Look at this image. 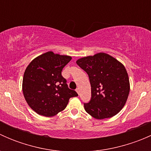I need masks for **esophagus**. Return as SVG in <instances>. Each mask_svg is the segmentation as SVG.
<instances>
[{"label": "esophagus", "instance_id": "esophagus-1", "mask_svg": "<svg viewBox=\"0 0 151 151\" xmlns=\"http://www.w3.org/2000/svg\"><path fill=\"white\" fill-rule=\"evenodd\" d=\"M76 91H77V93L80 94V89H79V88H77V89H76Z\"/></svg>", "mask_w": 151, "mask_h": 151}]
</instances>
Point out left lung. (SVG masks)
Instances as JSON below:
<instances>
[{
    "instance_id": "8db88e82",
    "label": "left lung",
    "mask_w": 151,
    "mask_h": 151,
    "mask_svg": "<svg viewBox=\"0 0 151 151\" xmlns=\"http://www.w3.org/2000/svg\"><path fill=\"white\" fill-rule=\"evenodd\" d=\"M77 64L88 74L91 86V99L84 104L85 111L99 120L117 115L124 106L130 91L125 66L104 52L78 59Z\"/></svg>"
}]
</instances>
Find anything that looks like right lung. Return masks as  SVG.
Instances as JSON below:
<instances>
[{"label": "right lung", "instance_id": "right-lung-1", "mask_svg": "<svg viewBox=\"0 0 151 151\" xmlns=\"http://www.w3.org/2000/svg\"><path fill=\"white\" fill-rule=\"evenodd\" d=\"M71 56L50 51L33 59L25 69L22 92L28 104L40 115L52 117L66 107L70 98L77 96L69 89L61 71Z\"/></svg>", "mask_w": 151, "mask_h": 151}]
</instances>
